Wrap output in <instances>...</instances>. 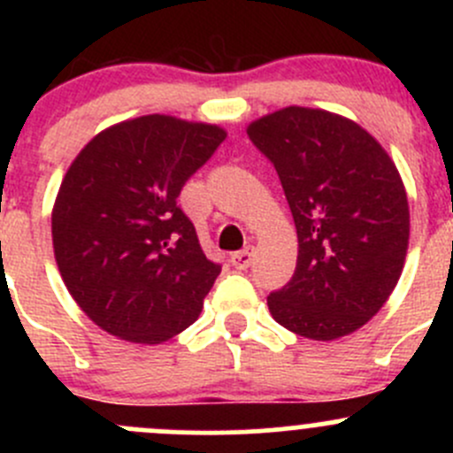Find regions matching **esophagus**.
<instances>
[{"instance_id": "1", "label": "esophagus", "mask_w": 453, "mask_h": 453, "mask_svg": "<svg viewBox=\"0 0 453 453\" xmlns=\"http://www.w3.org/2000/svg\"><path fill=\"white\" fill-rule=\"evenodd\" d=\"M252 260H254V248L239 250V252H234L230 256L232 267H236V269H248L250 265H252Z\"/></svg>"}]
</instances>
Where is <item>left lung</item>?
Instances as JSON below:
<instances>
[{
	"label": "left lung",
	"mask_w": 453,
	"mask_h": 453,
	"mask_svg": "<svg viewBox=\"0 0 453 453\" xmlns=\"http://www.w3.org/2000/svg\"><path fill=\"white\" fill-rule=\"evenodd\" d=\"M276 168L298 232L291 280L267 296L280 326L328 342L386 304L405 263L410 208L390 155L357 122L285 107L248 127Z\"/></svg>",
	"instance_id": "obj_1"
}]
</instances>
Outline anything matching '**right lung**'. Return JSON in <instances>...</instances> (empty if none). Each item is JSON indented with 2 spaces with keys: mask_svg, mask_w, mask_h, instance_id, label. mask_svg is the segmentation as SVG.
<instances>
[{
  "mask_svg": "<svg viewBox=\"0 0 453 453\" xmlns=\"http://www.w3.org/2000/svg\"><path fill=\"white\" fill-rule=\"evenodd\" d=\"M226 140L217 125L142 116L100 131L67 168L52 210L58 272L103 331L159 344L199 318L221 273L177 205Z\"/></svg>",
  "mask_w": 453,
  "mask_h": 453,
  "instance_id": "1",
  "label": "right lung"
}]
</instances>
